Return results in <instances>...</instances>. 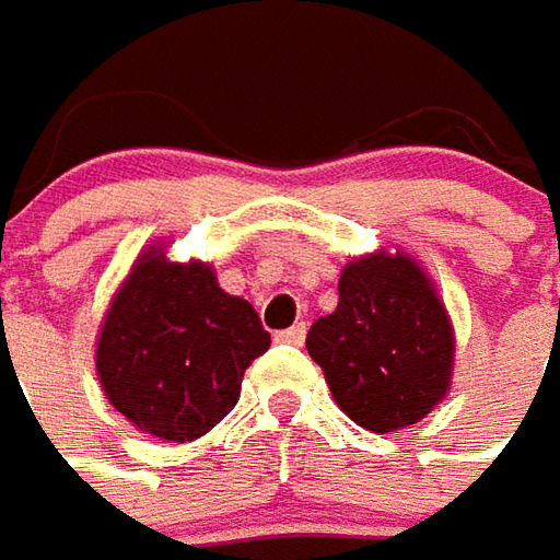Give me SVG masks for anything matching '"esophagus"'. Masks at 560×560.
<instances>
[{
	"label": "esophagus",
	"instance_id": "1",
	"mask_svg": "<svg viewBox=\"0 0 560 560\" xmlns=\"http://www.w3.org/2000/svg\"><path fill=\"white\" fill-rule=\"evenodd\" d=\"M305 332H307L305 324H295V326H289V329H283V332H277V341H287V345H302V341H305Z\"/></svg>",
	"mask_w": 560,
	"mask_h": 560
}]
</instances>
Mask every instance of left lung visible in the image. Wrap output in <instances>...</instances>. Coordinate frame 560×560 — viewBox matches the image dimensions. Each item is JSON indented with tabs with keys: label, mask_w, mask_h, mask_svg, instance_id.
I'll return each instance as SVG.
<instances>
[{
	"label": "left lung",
	"mask_w": 560,
	"mask_h": 560,
	"mask_svg": "<svg viewBox=\"0 0 560 560\" xmlns=\"http://www.w3.org/2000/svg\"><path fill=\"white\" fill-rule=\"evenodd\" d=\"M305 345L360 429H407L450 388L453 326L407 255L351 261L341 271L339 307L314 320Z\"/></svg>",
	"instance_id": "obj_1"
}]
</instances>
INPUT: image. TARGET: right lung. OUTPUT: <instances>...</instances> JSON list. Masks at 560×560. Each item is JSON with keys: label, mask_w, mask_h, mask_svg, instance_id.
<instances>
[{"label": "right lung", "mask_w": 560, "mask_h": 560, "mask_svg": "<svg viewBox=\"0 0 560 560\" xmlns=\"http://www.w3.org/2000/svg\"><path fill=\"white\" fill-rule=\"evenodd\" d=\"M268 348L255 307L228 295L209 265L148 253L107 311L97 376L138 429L184 444L234 410L246 366Z\"/></svg>", "instance_id": "add662e5"}]
</instances>
